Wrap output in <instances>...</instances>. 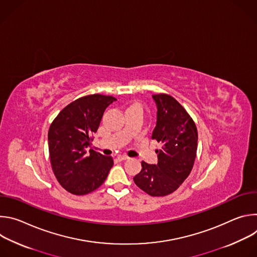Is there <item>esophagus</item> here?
<instances>
[{
	"label": "esophagus",
	"mask_w": 257,
	"mask_h": 257,
	"mask_svg": "<svg viewBox=\"0 0 257 257\" xmlns=\"http://www.w3.org/2000/svg\"><path fill=\"white\" fill-rule=\"evenodd\" d=\"M128 159H129V158H128L127 156H124V155H123V156H121V155H120V156H118V158H117V160H118L119 162L126 161V160H128Z\"/></svg>",
	"instance_id": "obj_1"
}]
</instances>
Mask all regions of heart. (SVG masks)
I'll return each instance as SVG.
<instances>
[{
  "instance_id": "obj_1",
  "label": "heart",
  "mask_w": 257,
  "mask_h": 257,
  "mask_svg": "<svg viewBox=\"0 0 257 257\" xmlns=\"http://www.w3.org/2000/svg\"><path fill=\"white\" fill-rule=\"evenodd\" d=\"M134 104H138V103H134ZM134 104H132V105H134Z\"/></svg>"
}]
</instances>
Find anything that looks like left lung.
Wrapping results in <instances>:
<instances>
[{"label":"left lung","mask_w":257,"mask_h":257,"mask_svg":"<svg viewBox=\"0 0 257 257\" xmlns=\"http://www.w3.org/2000/svg\"><path fill=\"white\" fill-rule=\"evenodd\" d=\"M157 107V126L152 138L163 144L157 151L158 164L141 162L142 169L133 180L151 196H166L176 191L189 176L197 152L196 125L186 109L166 93L153 95Z\"/></svg>","instance_id":"8db88e82"}]
</instances>
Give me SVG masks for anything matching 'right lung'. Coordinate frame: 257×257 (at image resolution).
Instances as JSON below:
<instances>
[{
  "label": "right lung",
  "instance_id": "right-lung-1",
  "mask_svg": "<svg viewBox=\"0 0 257 257\" xmlns=\"http://www.w3.org/2000/svg\"><path fill=\"white\" fill-rule=\"evenodd\" d=\"M114 100V96L98 93L79 97L66 105L50 126L52 169L60 185L72 194L97 189L114 165L112 157L89 149L104 109Z\"/></svg>",
  "mask_w": 257,
  "mask_h": 257
}]
</instances>
